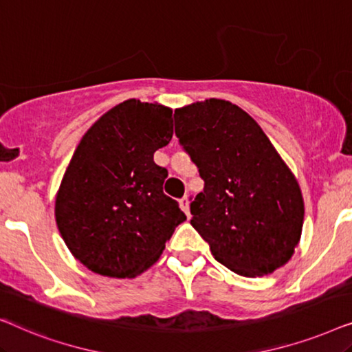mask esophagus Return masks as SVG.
<instances>
[{
	"label": "esophagus",
	"mask_w": 352,
	"mask_h": 352,
	"mask_svg": "<svg viewBox=\"0 0 352 352\" xmlns=\"http://www.w3.org/2000/svg\"><path fill=\"white\" fill-rule=\"evenodd\" d=\"M179 205H181L182 211H184V213L187 214V218H190V211H189V197H187V195L182 197V199L179 200Z\"/></svg>",
	"instance_id": "obj_1"
}]
</instances>
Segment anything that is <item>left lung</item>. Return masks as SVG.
Segmentation results:
<instances>
[{
	"label": "left lung",
	"mask_w": 352,
	"mask_h": 352,
	"mask_svg": "<svg viewBox=\"0 0 352 352\" xmlns=\"http://www.w3.org/2000/svg\"><path fill=\"white\" fill-rule=\"evenodd\" d=\"M175 124L205 182L192 199L190 224L216 261L243 277L283 266L300 242L305 204L261 126L223 99L175 110Z\"/></svg>",
	"instance_id": "left-lung-1"
}]
</instances>
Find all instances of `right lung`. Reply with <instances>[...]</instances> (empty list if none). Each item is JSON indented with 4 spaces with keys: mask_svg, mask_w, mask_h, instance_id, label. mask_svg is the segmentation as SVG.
Segmentation results:
<instances>
[{
    "mask_svg": "<svg viewBox=\"0 0 352 352\" xmlns=\"http://www.w3.org/2000/svg\"><path fill=\"white\" fill-rule=\"evenodd\" d=\"M173 138V110L129 99L91 126L56 197V223L89 271L136 277L160 258L186 214L163 194L168 171L153 153Z\"/></svg>",
    "mask_w": 352,
    "mask_h": 352,
    "instance_id": "add662e5",
    "label": "right lung"
}]
</instances>
